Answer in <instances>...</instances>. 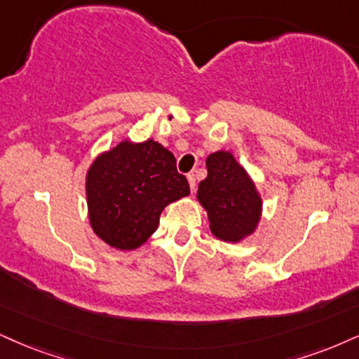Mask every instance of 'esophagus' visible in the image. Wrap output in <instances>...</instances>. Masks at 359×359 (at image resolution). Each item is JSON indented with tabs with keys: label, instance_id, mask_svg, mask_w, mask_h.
Here are the masks:
<instances>
[{
	"label": "esophagus",
	"instance_id": "1",
	"mask_svg": "<svg viewBox=\"0 0 359 359\" xmlns=\"http://www.w3.org/2000/svg\"><path fill=\"white\" fill-rule=\"evenodd\" d=\"M187 178H188V183H189V189H191V191H194V187H196V178H194L193 172H189Z\"/></svg>",
	"mask_w": 359,
	"mask_h": 359
}]
</instances>
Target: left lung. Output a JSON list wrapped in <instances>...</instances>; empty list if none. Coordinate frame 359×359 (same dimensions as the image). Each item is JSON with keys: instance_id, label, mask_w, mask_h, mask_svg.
Here are the masks:
<instances>
[{"instance_id": "8db88e82", "label": "left lung", "mask_w": 359, "mask_h": 359, "mask_svg": "<svg viewBox=\"0 0 359 359\" xmlns=\"http://www.w3.org/2000/svg\"><path fill=\"white\" fill-rule=\"evenodd\" d=\"M206 170L196 200L205 208L210 231L224 243H240L251 236L263 216V198L250 172L231 151L223 149L206 158Z\"/></svg>"}]
</instances>
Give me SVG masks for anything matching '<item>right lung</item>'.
<instances>
[{"instance_id":"add662e5","label":"right lung","mask_w":359,"mask_h":359,"mask_svg":"<svg viewBox=\"0 0 359 359\" xmlns=\"http://www.w3.org/2000/svg\"><path fill=\"white\" fill-rule=\"evenodd\" d=\"M85 189L93 231L119 251L143 246L163 210L189 194L172 153L154 140H125L100 153L88 168Z\"/></svg>"}]
</instances>
